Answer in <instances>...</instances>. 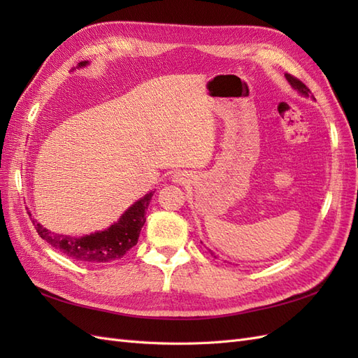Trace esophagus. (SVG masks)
I'll list each match as a JSON object with an SVG mask.
<instances>
[{
  "instance_id": "34e87169",
  "label": "esophagus",
  "mask_w": 358,
  "mask_h": 358,
  "mask_svg": "<svg viewBox=\"0 0 358 358\" xmlns=\"http://www.w3.org/2000/svg\"><path fill=\"white\" fill-rule=\"evenodd\" d=\"M173 179H175L176 182H183L185 180V175H183V173H176V175L173 176Z\"/></svg>"
}]
</instances>
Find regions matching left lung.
<instances>
[{
	"label": "left lung",
	"instance_id": "left-lung-1",
	"mask_svg": "<svg viewBox=\"0 0 358 358\" xmlns=\"http://www.w3.org/2000/svg\"><path fill=\"white\" fill-rule=\"evenodd\" d=\"M285 78H287V80L291 83V86L294 90H297L300 94H303L305 96H309L310 95V90L308 88V86L303 83L300 79H297V78H294V76H291V74H285Z\"/></svg>",
	"mask_w": 358,
	"mask_h": 358
}]
</instances>
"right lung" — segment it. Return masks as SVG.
<instances>
[{
	"instance_id": "obj_1",
	"label": "right lung",
	"mask_w": 358,
	"mask_h": 358,
	"mask_svg": "<svg viewBox=\"0 0 358 358\" xmlns=\"http://www.w3.org/2000/svg\"><path fill=\"white\" fill-rule=\"evenodd\" d=\"M80 66H86V62H80ZM154 192L155 191L149 192L143 199L136 201L109 229L90 236L71 237L55 234L34 220L32 224L41 239L76 262L88 264L112 263L115 259L122 258L137 243L142 227L146 222V210Z\"/></svg>"
}]
</instances>
